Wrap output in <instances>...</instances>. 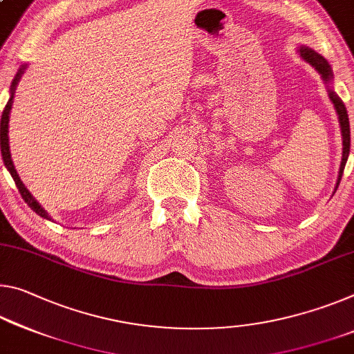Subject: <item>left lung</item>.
I'll use <instances>...</instances> for the list:
<instances>
[{
	"label": "left lung",
	"instance_id": "left-lung-1",
	"mask_svg": "<svg viewBox=\"0 0 354 354\" xmlns=\"http://www.w3.org/2000/svg\"><path fill=\"white\" fill-rule=\"evenodd\" d=\"M301 56L304 58L308 64H312L315 69L322 74L324 82H329L333 78V69L326 59L323 58L322 55H318L313 52L310 48H301ZM329 97L333 100V104L335 106V111L339 115V122H340V129H342V137H344V154H342V164H340V171H339V179H337V186H335V190H337L342 175H344V168L346 164V159H348L350 154V121H348V113H346L345 104L342 102V99L335 94L334 91H329Z\"/></svg>",
	"mask_w": 354,
	"mask_h": 354
}]
</instances>
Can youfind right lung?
Instances as JSON below:
<instances>
[{
  "instance_id": "1",
  "label": "right lung",
  "mask_w": 354,
  "mask_h": 354,
  "mask_svg": "<svg viewBox=\"0 0 354 354\" xmlns=\"http://www.w3.org/2000/svg\"><path fill=\"white\" fill-rule=\"evenodd\" d=\"M21 72H24V71L20 69V71H19V74H17V75H15V78H14L12 86H10V91H12V94H10L9 102L6 104L4 110H3V115H1V126H0V145H1V156H3L4 165H6V168H8V170H9L10 175H12L14 181H15V186H17V189H19V192H20V195H21V198L25 200V203H26L28 206H30L31 209L36 212V214H39V216L44 217V218H48L47 212L44 211L41 206H39L37 201H36L35 198H32V195H31L30 192H28V189L24 186V183L20 181V178H19V175H17V171H15V167H14V164H12V159H10V153H9V137H8V133H9V113H10V106H12V97H14L15 86H17V83H19V80H20Z\"/></svg>"
}]
</instances>
